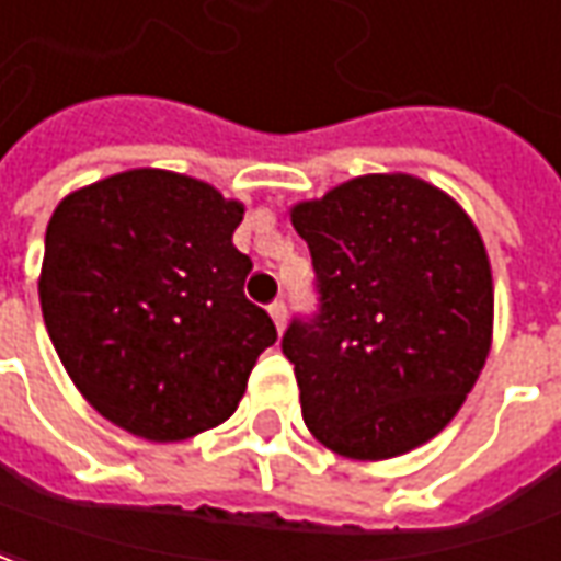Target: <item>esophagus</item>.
<instances>
[{"instance_id": "obj_1", "label": "esophagus", "mask_w": 561, "mask_h": 561, "mask_svg": "<svg viewBox=\"0 0 561 561\" xmlns=\"http://www.w3.org/2000/svg\"><path fill=\"white\" fill-rule=\"evenodd\" d=\"M268 313H272V320L277 329H284V325H287V305H284L280 299H274L272 305H268Z\"/></svg>"}]
</instances>
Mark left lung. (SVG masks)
I'll return each instance as SVG.
<instances>
[{"mask_svg": "<svg viewBox=\"0 0 561 561\" xmlns=\"http://www.w3.org/2000/svg\"><path fill=\"white\" fill-rule=\"evenodd\" d=\"M317 308L280 351L329 450L389 459L462 408L492 335V274L465 210L411 174H365L293 208Z\"/></svg>", "mask_w": 561, "mask_h": 561, "instance_id": "1", "label": "left lung"}]
</instances>
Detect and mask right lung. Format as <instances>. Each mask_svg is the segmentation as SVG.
<instances>
[{"label": "right lung", "mask_w": 561, "mask_h": 561, "mask_svg": "<svg viewBox=\"0 0 561 561\" xmlns=\"http://www.w3.org/2000/svg\"><path fill=\"white\" fill-rule=\"evenodd\" d=\"M241 217L202 181L135 169L66 196L47 224V335L83 399L138 438L220 426L277 341L244 296Z\"/></svg>", "instance_id": "1"}]
</instances>
